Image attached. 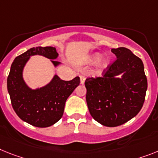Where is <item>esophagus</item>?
I'll list each match as a JSON object with an SVG mask.
<instances>
[{"instance_id":"obj_1","label":"esophagus","mask_w":158,"mask_h":158,"mask_svg":"<svg viewBox=\"0 0 158 158\" xmlns=\"http://www.w3.org/2000/svg\"><path fill=\"white\" fill-rule=\"evenodd\" d=\"M85 79H86L85 77L83 76V75H81V76H80V83H81V84H83V83H84V82H85Z\"/></svg>"}]
</instances>
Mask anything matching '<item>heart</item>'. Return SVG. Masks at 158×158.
Wrapping results in <instances>:
<instances>
[{"label": "heart", "instance_id": "1", "mask_svg": "<svg viewBox=\"0 0 158 158\" xmlns=\"http://www.w3.org/2000/svg\"><path fill=\"white\" fill-rule=\"evenodd\" d=\"M97 62V68L99 71H104V69L107 68L109 63V60L108 58L106 57H103L101 58V54L100 53H94L88 57V59L87 60V63H95Z\"/></svg>", "mask_w": 158, "mask_h": 158}]
</instances>
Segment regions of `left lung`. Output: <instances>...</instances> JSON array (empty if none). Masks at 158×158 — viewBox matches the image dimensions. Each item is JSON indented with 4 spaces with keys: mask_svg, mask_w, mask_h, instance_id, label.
I'll use <instances>...</instances> for the list:
<instances>
[{
    "mask_svg": "<svg viewBox=\"0 0 158 158\" xmlns=\"http://www.w3.org/2000/svg\"><path fill=\"white\" fill-rule=\"evenodd\" d=\"M116 59L101 77L87 78V107L99 124L116 127L136 116L144 104L147 78L140 58L125 47L112 49ZM122 74L120 78L116 77Z\"/></svg>",
    "mask_w": 158,
    "mask_h": 158,
    "instance_id": "left-lung-1",
    "label": "left lung"
}]
</instances>
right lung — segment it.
<instances>
[{
	"label": "right lung",
	"instance_id": "1",
	"mask_svg": "<svg viewBox=\"0 0 158 158\" xmlns=\"http://www.w3.org/2000/svg\"><path fill=\"white\" fill-rule=\"evenodd\" d=\"M36 54L52 59L54 67L60 63L54 60L59 55L54 47H33L16 57L13 62L7 79V88L13 108L20 119L33 126L46 128L62 118L66 100L79 85L80 79L77 76L72 80L64 81L54 75L47 85L32 90L24 81L22 71L30 57Z\"/></svg>",
	"mask_w": 158,
	"mask_h": 158
}]
</instances>
